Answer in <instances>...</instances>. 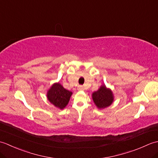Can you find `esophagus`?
I'll list each match as a JSON object with an SVG mask.
<instances>
[{
  "label": "esophagus",
  "mask_w": 158,
  "mask_h": 158,
  "mask_svg": "<svg viewBox=\"0 0 158 158\" xmlns=\"http://www.w3.org/2000/svg\"><path fill=\"white\" fill-rule=\"evenodd\" d=\"M77 89H78V90H79V91H83V90H84V88H83V86H79Z\"/></svg>",
  "instance_id": "1"
}]
</instances>
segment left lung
<instances>
[{
    "mask_svg": "<svg viewBox=\"0 0 158 158\" xmlns=\"http://www.w3.org/2000/svg\"><path fill=\"white\" fill-rule=\"evenodd\" d=\"M92 100L98 109H103L109 106L114 101V95L112 90L102 84L98 89L92 94Z\"/></svg>",
    "mask_w": 158,
    "mask_h": 158,
    "instance_id": "left-lung-1",
    "label": "left lung"
}]
</instances>
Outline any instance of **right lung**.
Returning <instances> with one entry per match:
<instances>
[{"mask_svg":"<svg viewBox=\"0 0 158 158\" xmlns=\"http://www.w3.org/2000/svg\"><path fill=\"white\" fill-rule=\"evenodd\" d=\"M73 92L66 89L59 82L54 83L47 92V98L53 106L64 109L68 105Z\"/></svg>","mask_w":158,"mask_h":158,"instance_id":"obj_1","label":"right lung"}]
</instances>
